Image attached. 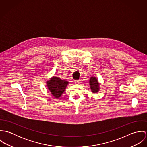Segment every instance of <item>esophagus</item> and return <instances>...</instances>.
<instances>
[{"label":"esophagus","mask_w":147,"mask_h":147,"mask_svg":"<svg viewBox=\"0 0 147 147\" xmlns=\"http://www.w3.org/2000/svg\"><path fill=\"white\" fill-rule=\"evenodd\" d=\"M80 80H75L74 81V83H75V84H79L80 83Z\"/></svg>","instance_id":"obj_1"}]
</instances>
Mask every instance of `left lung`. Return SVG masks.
<instances>
[{
  "mask_svg": "<svg viewBox=\"0 0 147 147\" xmlns=\"http://www.w3.org/2000/svg\"><path fill=\"white\" fill-rule=\"evenodd\" d=\"M89 83L92 92L94 93L98 92V90L100 89V85L97 79L95 77H92L89 80Z\"/></svg>",
  "mask_w": 147,
  "mask_h": 147,
  "instance_id": "left-lung-1",
  "label": "left lung"
}]
</instances>
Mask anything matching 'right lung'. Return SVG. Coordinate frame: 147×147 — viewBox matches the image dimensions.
<instances>
[{
  "mask_svg": "<svg viewBox=\"0 0 147 147\" xmlns=\"http://www.w3.org/2000/svg\"><path fill=\"white\" fill-rule=\"evenodd\" d=\"M68 82L61 80L58 77H53L47 82V86L51 94L56 98H58L62 94Z\"/></svg>",
  "mask_w": 147,
  "mask_h": 147,
  "instance_id": "1",
  "label": "right lung"
}]
</instances>
